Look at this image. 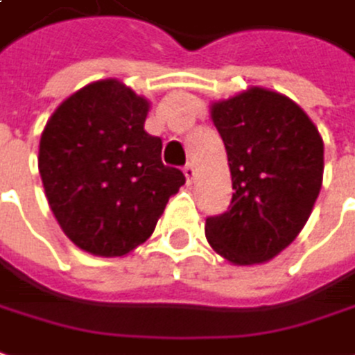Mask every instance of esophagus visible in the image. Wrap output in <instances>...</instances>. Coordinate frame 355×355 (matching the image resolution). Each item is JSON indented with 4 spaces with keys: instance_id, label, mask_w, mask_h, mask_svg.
Segmentation results:
<instances>
[{
    "instance_id": "34e87169",
    "label": "esophagus",
    "mask_w": 355,
    "mask_h": 355,
    "mask_svg": "<svg viewBox=\"0 0 355 355\" xmlns=\"http://www.w3.org/2000/svg\"><path fill=\"white\" fill-rule=\"evenodd\" d=\"M184 177H187V182H194V178H196V168L192 163H188L187 167H184Z\"/></svg>"
}]
</instances>
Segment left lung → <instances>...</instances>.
I'll list each match as a JSON object with an SVG mask.
<instances>
[{
  "mask_svg": "<svg viewBox=\"0 0 355 355\" xmlns=\"http://www.w3.org/2000/svg\"><path fill=\"white\" fill-rule=\"evenodd\" d=\"M209 114L235 192L229 211L206 219V239L235 266L268 262L295 241L319 198L322 137L297 103L264 87L211 103Z\"/></svg>",
  "mask_w": 355,
  "mask_h": 355,
  "instance_id": "obj_1",
  "label": "left lung"
}]
</instances>
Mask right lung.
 <instances>
[{"instance_id": "1", "label": "right lung", "mask_w": 355, "mask_h": 355, "mask_svg": "<svg viewBox=\"0 0 355 355\" xmlns=\"http://www.w3.org/2000/svg\"><path fill=\"white\" fill-rule=\"evenodd\" d=\"M151 103L118 79L93 81L54 110L38 147L50 209L67 239L95 257H124L151 237L184 184L161 161L146 124Z\"/></svg>"}]
</instances>
